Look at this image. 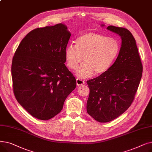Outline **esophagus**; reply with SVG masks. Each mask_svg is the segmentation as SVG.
Returning a JSON list of instances; mask_svg holds the SVG:
<instances>
[{"label": "esophagus", "mask_w": 152, "mask_h": 152, "mask_svg": "<svg viewBox=\"0 0 152 152\" xmlns=\"http://www.w3.org/2000/svg\"><path fill=\"white\" fill-rule=\"evenodd\" d=\"M76 84L77 85L79 86H82L83 84H85V82L84 81H83L82 79H80L79 78H77L76 79Z\"/></svg>", "instance_id": "1"}]
</instances>
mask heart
Here are the masks:
<instances>
[{
    "label": "heart",
    "mask_w": 152,
    "mask_h": 152,
    "mask_svg": "<svg viewBox=\"0 0 152 152\" xmlns=\"http://www.w3.org/2000/svg\"><path fill=\"white\" fill-rule=\"evenodd\" d=\"M120 49V42L116 38L87 33L77 37L75 45H67L65 58L68 68L71 70H75L83 58L84 63L77 69L76 75L79 78H88L94 73H105L118 57Z\"/></svg>",
    "instance_id": "1"
}]
</instances>
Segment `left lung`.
Returning a JSON list of instances; mask_svg holds the SVG:
<instances>
[{"label":"left lung","instance_id":"1","mask_svg":"<svg viewBox=\"0 0 152 152\" xmlns=\"http://www.w3.org/2000/svg\"><path fill=\"white\" fill-rule=\"evenodd\" d=\"M107 29L121 36L120 52L105 73L87 81L90 90L87 112L100 123L112 121L128 109L137 92L143 70L131 32L114 26H108Z\"/></svg>","mask_w":152,"mask_h":152}]
</instances>
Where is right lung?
<instances>
[{
    "label": "right lung",
    "mask_w": 152,
    "mask_h": 152,
    "mask_svg": "<svg viewBox=\"0 0 152 152\" xmlns=\"http://www.w3.org/2000/svg\"><path fill=\"white\" fill-rule=\"evenodd\" d=\"M71 34L62 23L38 28L25 37L12 60L13 93L33 117L49 120L61 111L76 87L65 66V51Z\"/></svg>",
    "instance_id": "add662e5"
}]
</instances>
